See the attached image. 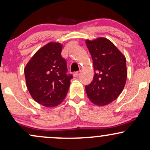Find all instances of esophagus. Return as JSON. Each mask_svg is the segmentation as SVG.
Segmentation results:
<instances>
[{"mask_svg":"<svg viewBox=\"0 0 150 150\" xmlns=\"http://www.w3.org/2000/svg\"><path fill=\"white\" fill-rule=\"evenodd\" d=\"M80 73H81V71H80V70H78V71H76V72H75V73H73L74 76H75V77H77V76H79V75H80Z\"/></svg>","mask_w":150,"mask_h":150,"instance_id":"34e87169","label":"esophagus"}]
</instances>
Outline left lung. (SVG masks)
I'll return each instance as SVG.
<instances>
[{
    "label": "left lung",
    "instance_id": "left-lung-1",
    "mask_svg": "<svg viewBox=\"0 0 150 150\" xmlns=\"http://www.w3.org/2000/svg\"><path fill=\"white\" fill-rule=\"evenodd\" d=\"M92 58L94 75L85 86L89 100L105 106L114 101L124 88L127 78L126 59L112 42L105 38L86 41Z\"/></svg>",
    "mask_w": 150,
    "mask_h": 150
}]
</instances>
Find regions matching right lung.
Returning <instances> with one entry per match:
<instances>
[{"instance_id":"1","label":"right lung","mask_w":150,"mask_h":150,"mask_svg":"<svg viewBox=\"0 0 150 150\" xmlns=\"http://www.w3.org/2000/svg\"><path fill=\"white\" fill-rule=\"evenodd\" d=\"M62 48L60 43H49L37 51L25 68L26 84L31 96L46 107L61 104L73 78L61 56Z\"/></svg>"}]
</instances>
